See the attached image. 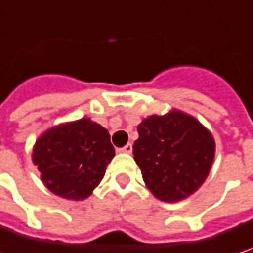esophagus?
Here are the masks:
<instances>
[{
  "label": "esophagus",
  "mask_w": 253,
  "mask_h": 253,
  "mask_svg": "<svg viewBox=\"0 0 253 253\" xmlns=\"http://www.w3.org/2000/svg\"><path fill=\"white\" fill-rule=\"evenodd\" d=\"M133 150V146H131V143H127L125 148H120L119 149V152H123V153H130Z\"/></svg>",
  "instance_id": "34e87169"
}]
</instances>
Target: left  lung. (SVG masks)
<instances>
[{"label":"left lung","mask_w":253,"mask_h":253,"mask_svg":"<svg viewBox=\"0 0 253 253\" xmlns=\"http://www.w3.org/2000/svg\"><path fill=\"white\" fill-rule=\"evenodd\" d=\"M137 131L133 155L150 193L167 203L194 194L214 161L213 134L179 110L149 116L137 126Z\"/></svg>","instance_id":"1"}]
</instances>
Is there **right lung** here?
Instances as JSON below:
<instances>
[{"label": "right lung", "mask_w": 253, "mask_h": 253, "mask_svg": "<svg viewBox=\"0 0 253 253\" xmlns=\"http://www.w3.org/2000/svg\"><path fill=\"white\" fill-rule=\"evenodd\" d=\"M114 153L107 128L81 119L46 130L36 140L32 159L49 191L80 201L98 187Z\"/></svg>", "instance_id": "obj_1"}]
</instances>
